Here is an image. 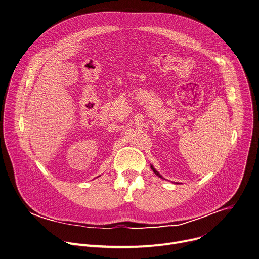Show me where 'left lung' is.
Listing matches in <instances>:
<instances>
[{"label": "left lung", "instance_id": "left-lung-1", "mask_svg": "<svg viewBox=\"0 0 259 259\" xmlns=\"http://www.w3.org/2000/svg\"><path fill=\"white\" fill-rule=\"evenodd\" d=\"M150 167H151V169L153 170V172H154L157 177H159V178H160V179H162V180H165V179H164V178H163V177H162V176H161V175H160V174H159V172H158V171L153 167V165H150ZM176 184L178 185V183H176Z\"/></svg>", "mask_w": 259, "mask_h": 259}]
</instances>
